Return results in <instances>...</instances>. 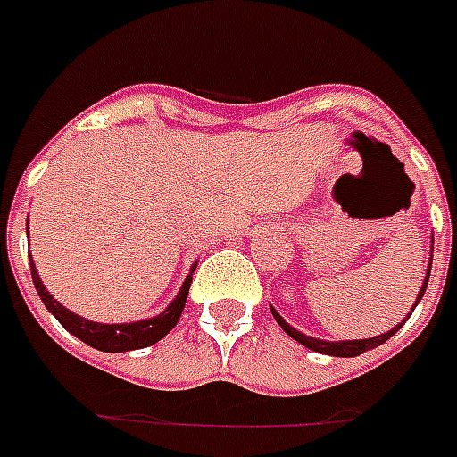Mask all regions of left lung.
Wrapping results in <instances>:
<instances>
[{"label": "left lung", "instance_id": "1", "mask_svg": "<svg viewBox=\"0 0 457 457\" xmlns=\"http://www.w3.org/2000/svg\"><path fill=\"white\" fill-rule=\"evenodd\" d=\"M434 245V240H432ZM429 273H432V254H429V262H427V273H425V280H422V287H420L418 292V299H415L413 309L418 306V302L422 299V295H425L427 290V283H429ZM413 309H411V313H413ZM271 313L273 319H276V323H278L283 330L290 335L292 339H297L299 345H304L306 349H312V352H319V353H328V356H339V359H352V356H361V353L370 352V349H375V346L385 345L386 339L392 337V335H396V332L401 330V326L406 323V319H411V313H408L406 319L401 320L399 326L392 328V330L382 332V335H375V337H368V339H342V342H330V339H319V337H312V335H304V332H299L297 328H292L290 323H286V319L280 316L276 309L271 306Z\"/></svg>", "mask_w": 457, "mask_h": 457}]
</instances>
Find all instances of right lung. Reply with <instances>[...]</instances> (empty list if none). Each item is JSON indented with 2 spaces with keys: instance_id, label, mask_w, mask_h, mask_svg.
<instances>
[{
  "instance_id": "add662e5",
  "label": "right lung",
  "mask_w": 457,
  "mask_h": 457,
  "mask_svg": "<svg viewBox=\"0 0 457 457\" xmlns=\"http://www.w3.org/2000/svg\"><path fill=\"white\" fill-rule=\"evenodd\" d=\"M30 257V254H28ZM193 271H195V264L191 266V273L186 276L184 286L179 287L177 297L171 299L167 304L165 312H160L158 316L144 320H134V323H96V320L82 319L78 313H72L71 309H65L58 299H54L46 287H44L42 278H39L37 266L30 259V273L32 283H35V290L42 297L44 306L49 309V313L56 316V320L65 330L75 335L78 339H82L84 345L94 346L98 352L108 353H122L131 352V349H144V346H151L155 342L165 337L171 328L177 326L179 319H181V312L186 306V297H188V287H191Z\"/></svg>"
}]
</instances>
